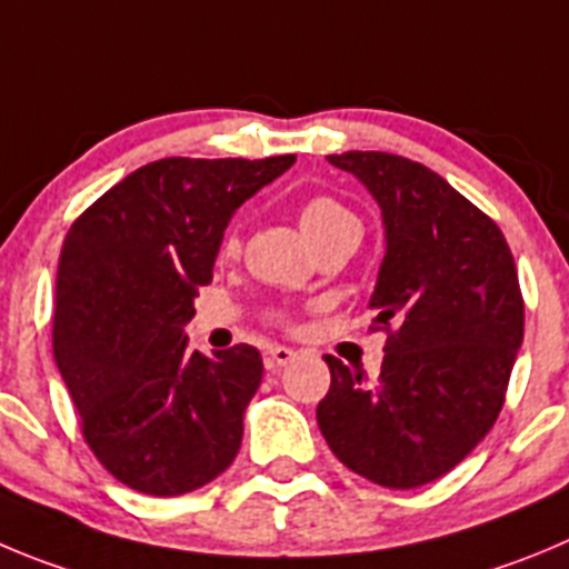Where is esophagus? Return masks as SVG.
<instances>
[{
	"label": "esophagus",
	"mask_w": 569,
	"mask_h": 569,
	"mask_svg": "<svg viewBox=\"0 0 569 569\" xmlns=\"http://www.w3.org/2000/svg\"><path fill=\"white\" fill-rule=\"evenodd\" d=\"M297 350L295 348H286V345H272L267 350V365L269 368H286L289 362H295Z\"/></svg>",
	"instance_id": "1"
}]
</instances>
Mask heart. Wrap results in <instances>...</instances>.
<instances>
[{
  "instance_id": "1",
  "label": "heart",
  "mask_w": 569,
  "mask_h": 569,
  "mask_svg": "<svg viewBox=\"0 0 569 569\" xmlns=\"http://www.w3.org/2000/svg\"><path fill=\"white\" fill-rule=\"evenodd\" d=\"M297 221H300V230L306 232L311 243L322 241V238L333 236L339 230H348V227H359L357 216L342 207L339 201L328 199V196H315V199L302 201V207L297 210ZM238 249V232L230 230L221 243V252H236Z\"/></svg>"
}]
</instances>
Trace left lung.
Returning a JSON list of instances; mask_svg holds the SVG:
<instances>
[{"mask_svg": "<svg viewBox=\"0 0 569 569\" xmlns=\"http://www.w3.org/2000/svg\"><path fill=\"white\" fill-rule=\"evenodd\" d=\"M368 188L385 260L368 309L387 337L381 376L326 357L317 423L331 452L385 488L452 471L493 427L522 345L525 306L500 227L427 164L385 151L331 153Z\"/></svg>", "mask_w": 569, "mask_h": 569, "instance_id": "1", "label": "left lung"}]
</instances>
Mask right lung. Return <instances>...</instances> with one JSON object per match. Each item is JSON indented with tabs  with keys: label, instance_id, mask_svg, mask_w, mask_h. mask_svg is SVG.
Segmentation results:
<instances>
[{
	"label": "right lung",
	"instance_id": "right-lung-1",
	"mask_svg": "<svg viewBox=\"0 0 569 569\" xmlns=\"http://www.w3.org/2000/svg\"><path fill=\"white\" fill-rule=\"evenodd\" d=\"M291 164L157 159L69 227L52 353L89 449L123 486L179 497L236 460L263 359L252 345L201 357L184 326L236 210Z\"/></svg>",
	"mask_w": 569,
	"mask_h": 569
}]
</instances>
